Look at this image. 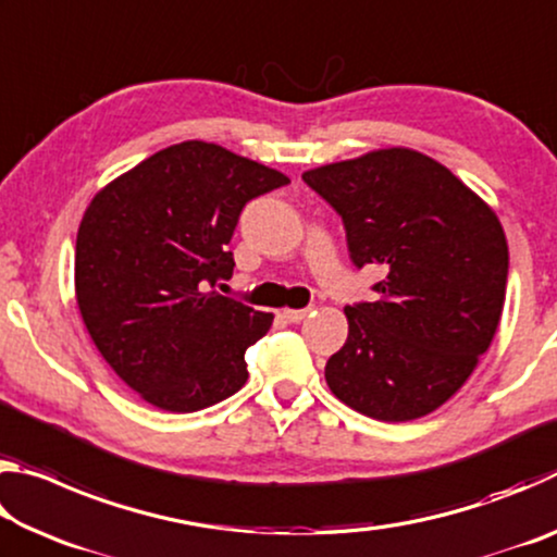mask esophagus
Here are the masks:
<instances>
[{
    "instance_id": "obj_1",
    "label": "esophagus",
    "mask_w": 557,
    "mask_h": 557,
    "mask_svg": "<svg viewBox=\"0 0 557 557\" xmlns=\"http://www.w3.org/2000/svg\"><path fill=\"white\" fill-rule=\"evenodd\" d=\"M309 312H312V309H282V317L287 319V322H292V324H297V322H301V319H307L309 317Z\"/></svg>"
}]
</instances>
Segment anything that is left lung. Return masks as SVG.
I'll use <instances>...</instances> for the list:
<instances>
[{
    "label": "left lung",
    "mask_w": 557,
    "mask_h": 557,
    "mask_svg": "<svg viewBox=\"0 0 557 557\" xmlns=\"http://www.w3.org/2000/svg\"><path fill=\"white\" fill-rule=\"evenodd\" d=\"M334 206L356 268L379 265V299L346 307L326 385L356 412L408 422L445 405L502 322L508 245L482 196L408 147L301 174Z\"/></svg>",
    "instance_id": "8db88e82"
}]
</instances>
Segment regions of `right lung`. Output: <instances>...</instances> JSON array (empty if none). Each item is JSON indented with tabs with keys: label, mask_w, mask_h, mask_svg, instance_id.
<instances>
[{
	"label": "right lung",
	"mask_w": 557,
	"mask_h": 557,
	"mask_svg": "<svg viewBox=\"0 0 557 557\" xmlns=\"http://www.w3.org/2000/svg\"><path fill=\"white\" fill-rule=\"evenodd\" d=\"M285 184L277 169L188 139L92 196L75 240V301L100 356L145 403L196 412L248 381L245 348L275 314L211 287L233 275L243 206Z\"/></svg>",
	"instance_id": "right-lung-1"
}]
</instances>
